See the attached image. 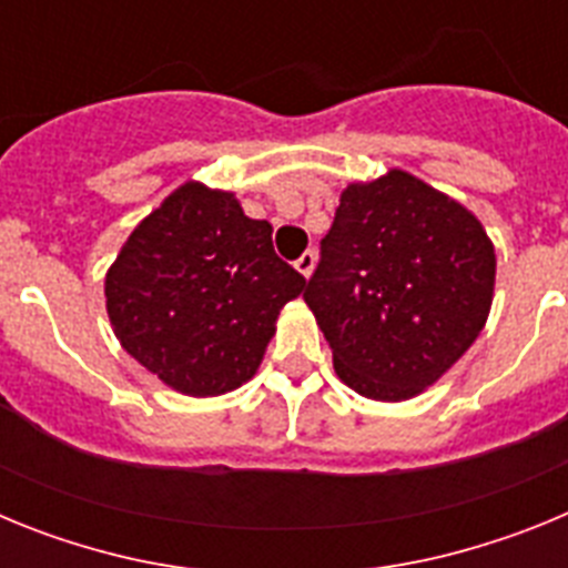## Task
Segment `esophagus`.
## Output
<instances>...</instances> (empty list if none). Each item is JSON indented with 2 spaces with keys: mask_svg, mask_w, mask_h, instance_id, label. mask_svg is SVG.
<instances>
[{
  "mask_svg": "<svg viewBox=\"0 0 568 568\" xmlns=\"http://www.w3.org/2000/svg\"><path fill=\"white\" fill-rule=\"evenodd\" d=\"M295 270H298L304 278H310L315 270V250H307V253H301V258L295 261Z\"/></svg>",
  "mask_w": 568,
  "mask_h": 568,
  "instance_id": "1",
  "label": "esophagus"
}]
</instances>
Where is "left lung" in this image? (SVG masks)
Returning <instances> with one entry per match:
<instances>
[{
  "instance_id": "1",
  "label": "left lung",
  "mask_w": 568,
  "mask_h": 568,
  "mask_svg": "<svg viewBox=\"0 0 568 568\" xmlns=\"http://www.w3.org/2000/svg\"><path fill=\"white\" fill-rule=\"evenodd\" d=\"M495 293V247L460 202L406 170L341 193L304 301L338 378L409 400L475 344Z\"/></svg>"
}]
</instances>
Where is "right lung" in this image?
<instances>
[{"label": "right lung", "instance_id": "obj_1", "mask_svg": "<svg viewBox=\"0 0 568 568\" xmlns=\"http://www.w3.org/2000/svg\"><path fill=\"white\" fill-rule=\"evenodd\" d=\"M307 290L273 227L227 190L187 182L135 224L104 275L108 318L139 364L193 398L247 384L284 304Z\"/></svg>", "mask_w": 568, "mask_h": 568}]
</instances>
